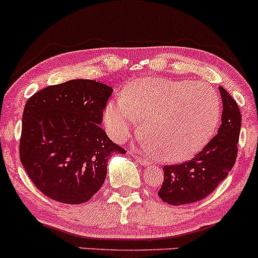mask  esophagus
I'll return each mask as SVG.
<instances>
[{
	"mask_svg": "<svg viewBox=\"0 0 258 258\" xmlns=\"http://www.w3.org/2000/svg\"><path fill=\"white\" fill-rule=\"evenodd\" d=\"M133 157H136L138 162L142 163V164H144V166H145V164L150 163V160L145 159V157H143V156H139V155H135V154H133Z\"/></svg>",
	"mask_w": 258,
	"mask_h": 258,
	"instance_id": "obj_1",
	"label": "esophagus"
}]
</instances>
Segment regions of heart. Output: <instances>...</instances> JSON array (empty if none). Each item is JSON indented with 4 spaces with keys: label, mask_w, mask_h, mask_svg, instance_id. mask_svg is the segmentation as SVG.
<instances>
[{
    "label": "heart",
    "mask_w": 258,
    "mask_h": 258,
    "mask_svg": "<svg viewBox=\"0 0 258 258\" xmlns=\"http://www.w3.org/2000/svg\"><path fill=\"white\" fill-rule=\"evenodd\" d=\"M220 102L204 84L166 78L135 80L104 110V125L116 141L141 122L143 148L162 161L188 159L216 131Z\"/></svg>",
    "instance_id": "b5f03b06"
}]
</instances>
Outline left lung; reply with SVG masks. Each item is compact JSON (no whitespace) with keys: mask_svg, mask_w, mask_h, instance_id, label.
Masks as SVG:
<instances>
[{"mask_svg":"<svg viewBox=\"0 0 258 258\" xmlns=\"http://www.w3.org/2000/svg\"><path fill=\"white\" fill-rule=\"evenodd\" d=\"M219 89L223 110L218 135L191 160L163 166L164 179L159 196L166 203L182 206L204 200L233 168L241 114L235 99L222 86Z\"/></svg>","mask_w":258,"mask_h":258,"instance_id":"left-lung-1","label":"left lung"}]
</instances>
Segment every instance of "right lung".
<instances>
[{
  "label": "right lung",
  "mask_w": 258,
  "mask_h": 258,
  "mask_svg": "<svg viewBox=\"0 0 258 258\" xmlns=\"http://www.w3.org/2000/svg\"><path fill=\"white\" fill-rule=\"evenodd\" d=\"M113 88L73 79L39 90L27 99L20 161L31 181L51 200L88 202L103 185L113 153H126L99 123Z\"/></svg>",
  "instance_id": "right-lung-1"
}]
</instances>
